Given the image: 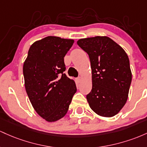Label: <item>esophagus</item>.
Masks as SVG:
<instances>
[{"instance_id": "1", "label": "esophagus", "mask_w": 147, "mask_h": 147, "mask_svg": "<svg viewBox=\"0 0 147 147\" xmlns=\"http://www.w3.org/2000/svg\"><path fill=\"white\" fill-rule=\"evenodd\" d=\"M76 80H77V82H81V80H82V78H81V77H78V78H77Z\"/></svg>"}]
</instances>
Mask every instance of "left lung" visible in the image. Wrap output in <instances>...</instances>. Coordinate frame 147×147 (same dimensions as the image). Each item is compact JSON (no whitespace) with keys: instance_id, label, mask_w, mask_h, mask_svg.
Segmentation results:
<instances>
[{"instance_id":"8db88e82","label":"left lung","mask_w":147,"mask_h":147,"mask_svg":"<svg viewBox=\"0 0 147 147\" xmlns=\"http://www.w3.org/2000/svg\"><path fill=\"white\" fill-rule=\"evenodd\" d=\"M77 44L91 63L92 89L86 96L90 107L100 116H115L128 99L132 80L126 53L105 36L80 39Z\"/></svg>"}]
</instances>
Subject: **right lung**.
Wrapping results in <instances>:
<instances>
[{"instance_id": "right-lung-1", "label": "right lung", "mask_w": 147, "mask_h": 147, "mask_svg": "<svg viewBox=\"0 0 147 147\" xmlns=\"http://www.w3.org/2000/svg\"><path fill=\"white\" fill-rule=\"evenodd\" d=\"M74 42L49 36L31 45L24 62L27 94L38 115L49 122L65 116L77 91L74 80L64 74V57Z\"/></svg>"}]
</instances>
